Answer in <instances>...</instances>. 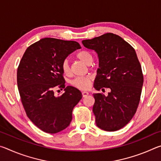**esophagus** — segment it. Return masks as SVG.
<instances>
[{
  "mask_svg": "<svg viewBox=\"0 0 161 161\" xmlns=\"http://www.w3.org/2000/svg\"><path fill=\"white\" fill-rule=\"evenodd\" d=\"M88 95H89V92H84V91L82 92V96H83V97H86V96H88Z\"/></svg>",
  "mask_w": 161,
  "mask_h": 161,
  "instance_id": "34e87169",
  "label": "esophagus"
}]
</instances>
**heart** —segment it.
Masks as SVG:
<instances>
[{"label":"heart","mask_w":161,"mask_h":161,"mask_svg":"<svg viewBox=\"0 0 161 161\" xmlns=\"http://www.w3.org/2000/svg\"><path fill=\"white\" fill-rule=\"evenodd\" d=\"M77 58L80 60L84 62L87 65H90L94 61L93 55L87 50H82L77 54ZM62 69L65 75H69L70 74V66L69 60L65 59L62 63ZM92 81V77L90 76H82V77H77L72 81L71 84L76 88L80 89H87L90 86Z\"/></svg>","instance_id":"obj_1"}]
</instances>
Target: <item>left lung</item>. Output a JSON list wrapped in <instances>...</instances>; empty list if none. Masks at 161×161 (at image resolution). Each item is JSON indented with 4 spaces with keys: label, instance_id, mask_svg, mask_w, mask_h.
I'll return each mask as SVG.
<instances>
[{
    "label": "left lung",
    "instance_id": "left-lung-1",
    "mask_svg": "<svg viewBox=\"0 0 161 161\" xmlns=\"http://www.w3.org/2000/svg\"><path fill=\"white\" fill-rule=\"evenodd\" d=\"M82 44L99 58L94 87L98 91L111 89L107 97L93 94L97 126L107 131L118 130L131 120L140 102L143 76L136 51L123 38L110 32L82 40Z\"/></svg>",
    "mask_w": 161,
    "mask_h": 161
}]
</instances>
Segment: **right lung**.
I'll return each mask as SVG.
<instances>
[{
  "mask_svg": "<svg viewBox=\"0 0 161 161\" xmlns=\"http://www.w3.org/2000/svg\"><path fill=\"white\" fill-rule=\"evenodd\" d=\"M81 46L77 42L45 37L27 48L19 64L17 83L27 116L37 128L56 133L69 126L72 110L82 98L75 87H65L62 63ZM65 88L55 97V87Z\"/></svg>",
  "mask_w": 161,
  "mask_h": 161,
  "instance_id": "right-lung-1",
  "label": "right lung"
}]
</instances>
